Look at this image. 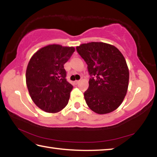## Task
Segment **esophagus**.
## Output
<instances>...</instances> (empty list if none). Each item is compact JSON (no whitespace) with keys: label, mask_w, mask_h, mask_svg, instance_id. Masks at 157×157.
Segmentation results:
<instances>
[{"label":"esophagus","mask_w":157,"mask_h":157,"mask_svg":"<svg viewBox=\"0 0 157 157\" xmlns=\"http://www.w3.org/2000/svg\"><path fill=\"white\" fill-rule=\"evenodd\" d=\"M79 83V80H76V81H75V82H74V84H78Z\"/></svg>","instance_id":"esophagus-1"}]
</instances>
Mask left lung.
Returning <instances> with one entry per match:
<instances>
[{
  "instance_id": "1",
  "label": "left lung",
  "mask_w": 157,
  "mask_h": 157,
  "mask_svg": "<svg viewBox=\"0 0 157 157\" xmlns=\"http://www.w3.org/2000/svg\"><path fill=\"white\" fill-rule=\"evenodd\" d=\"M76 50L91 77L84 94L87 105L98 114L116 110L123 102L129 84V69L123 54L102 42L81 44Z\"/></svg>"
}]
</instances>
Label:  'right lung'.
I'll return each instance as SVG.
<instances>
[{"label":"right lung","instance_id":"1","mask_svg":"<svg viewBox=\"0 0 157 157\" xmlns=\"http://www.w3.org/2000/svg\"><path fill=\"white\" fill-rule=\"evenodd\" d=\"M75 52L73 47L52 44L34 53L26 70V84L37 107L57 113L67 105L73 86L66 80L63 65Z\"/></svg>","mask_w":157,"mask_h":157}]
</instances>
